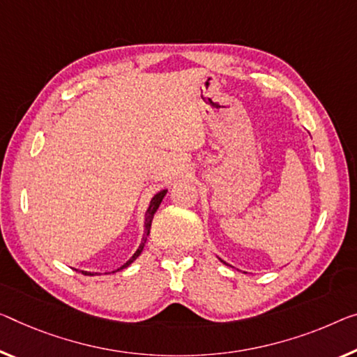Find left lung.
Listing matches in <instances>:
<instances>
[{"mask_svg": "<svg viewBox=\"0 0 357 357\" xmlns=\"http://www.w3.org/2000/svg\"><path fill=\"white\" fill-rule=\"evenodd\" d=\"M218 260H220V261H223V260L220 259V257H218ZM223 263H225V265H228V263H227V261H223ZM228 266H229V265H228Z\"/></svg>", "mask_w": 357, "mask_h": 357, "instance_id": "1", "label": "left lung"}]
</instances>
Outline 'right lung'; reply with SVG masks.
<instances>
[{
    "label": "right lung",
    "mask_w": 357,
    "mask_h": 357,
    "mask_svg": "<svg viewBox=\"0 0 357 357\" xmlns=\"http://www.w3.org/2000/svg\"><path fill=\"white\" fill-rule=\"evenodd\" d=\"M166 193H167V190H162V191H160V193L158 195H155L151 197V201H150V206H148V211H146V215H145V233H144V238H142V243H140V245H139V249L135 250V254L130 257V259L124 263V265L121 266V268H118L116 271H119V270H124V268H128L130 263H132L137 257H139L140 254H142V250H144V248H145V243H146V238H148V234H150V228H151V222H153V215H155V212L158 211V207H160V204L162 202V199H164V196H166ZM116 271H113V273H116ZM84 274V276H96V274H98V273H91V271H81Z\"/></svg>",
    "instance_id": "1"
}]
</instances>
